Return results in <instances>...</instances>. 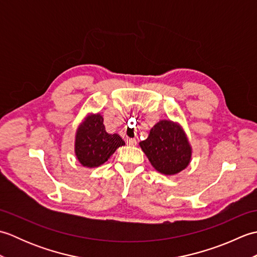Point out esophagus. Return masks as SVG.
Instances as JSON below:
<instances>
[{"mask_svg":"<svg viewBox=\"0 0 257 257\" xmlns=\"http://www.w3.org/2000/svg\"><path fill=\"white\" fill-rule=\"evenodd\" d=\"M127 144L129 146H136V145H137V140L134 139V138H127Z\"/></svg>","mask_w":257,"mask_h":257,"instance_id":"1","label":"esophagus"}]
</instances>
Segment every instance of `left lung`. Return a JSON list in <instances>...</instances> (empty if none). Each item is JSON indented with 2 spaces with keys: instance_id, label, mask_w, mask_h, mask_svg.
I'll return each instance as SVG.
<instances>
[{
  "instance_id": "1",
  "label": "left lung",
  "mask_w": 257,
  "mask_h": 257,
  "mask_svg": "<svg viewBox=\"0 0 257 257\" xmlns=\"http://www.w3.org/2000/svg\"><path fill=\"white\" fill-rule=\"evenodd\" d=\"M139 146L151 166L165 176L183 171L192 160V146L187 134L181 124L170 119L159 120Z\"/></svg>"
}]
</instances>
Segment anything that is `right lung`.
<instances>
[{
  "mask_svg": "<svg viewBox=\"0 0 257 257\" xmlns=\"http://www.w3.org/2000/svg\"><path fill=\"white\" fill-rule=\"evenodd\" d=\"M122 146L124 141L119 135L106 132L99 112L87 113L76 129L74 151L83 167L97 168L103 165Z\"/></svg>",
  "mask_w": 257,
  "mask_h": 257,
  "instance_id": "add662e5",
  "label": "right lung"
}]
</instances>
